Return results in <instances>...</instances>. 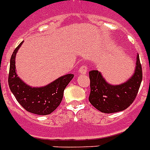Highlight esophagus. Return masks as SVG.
<instances>
[{
  "label": "esophagus",
  "mask_w": 150,
  "mask_h": 150,
  "mask_svg": "<svg viewBox=\"0 0 150 150\" xmlns=\"http://www.w3.org/2000/svg\"><path fill=\"white\" fill-rule=\"evenodd\" d=\"M86 71H87V67H86V65L83 64V65L80 67V68L79 69V72L80 74L84 75V74H86Z\"/></svg>",
  "instance_id": "34e87169"
}]
</instances>
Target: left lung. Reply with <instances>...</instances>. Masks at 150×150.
<instances>
[{"label":"left lung","instance_id":"8db88e82","mask_svg":"<svg viewBox=\"0 0 150 150\" xmlns=\"http://www.w3.org/2000/svg\"><path fill=\"white\" fill-rule=\"evenodd\" d=\"M91 93L89 101L99 111L111 114L122 111L131 105L137 96L142 80V70L139 55H137L134 75L119 85L108 83L97 70L89 72Z\"/></svg>","mask_w":150,"mask_h":150}]
</instances>
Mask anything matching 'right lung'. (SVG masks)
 <instances>
[{"label":"right lung","instance_id":"obj_1","mask_svg":"<svg viewBox=\"0 0 150 150\" xmlns=\"http://www.w3.org/2000/svg\"><path fill=\"white\" fill-rule=\"evenodd\" d=\"M23 42L16 47L11 56L8 86L17 102L27 111L39 115H50L59 106L64 89L73 79L74 75L67 74L61 76L42 87H32L27 85L16 75L15 64L16 52Z\"/></svg>","mask_w":150,"mask_h":150}]
</instances>
